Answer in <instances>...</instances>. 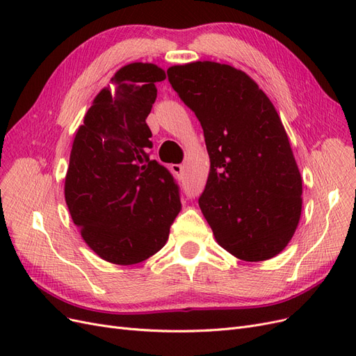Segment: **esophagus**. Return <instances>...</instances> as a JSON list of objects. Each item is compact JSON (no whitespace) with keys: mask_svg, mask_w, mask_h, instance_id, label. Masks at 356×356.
I'll return each mask as SVG.
<instances>
[{"mask_svg":"<svg viewBox=\"0 0 356 356\" xmlns=\"http://www.w3.org/2000/svg\"><path fill=\"white\" fill-rule=\"evenodd\" d=\"M172 170H174V174H182L184 166H182V165H172Z\"/></svg>","mask_w":356,"mask_h":356,"instance_id":"obj_1","label":"esophagus"}]
</instances>
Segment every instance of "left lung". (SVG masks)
<instances>
[{
  "instance_id": "obj_1",
  "label": "left lung",
  "mask_w": 356,
  "mask_h": 356,
  "mask_svg": "<svg viewBox=\"0 0 356 356\" xmlns=\"http://www.w3.org/2000/svg\"><path fill=\"white\" fill-rule=\"evenodd\" d=\"M168 80L203 129L211 170L199 207L215 239L245 261L277 255L297 229L303 187L273 104L224 63L170 67Z\"/></svg>"
}]
</instances>
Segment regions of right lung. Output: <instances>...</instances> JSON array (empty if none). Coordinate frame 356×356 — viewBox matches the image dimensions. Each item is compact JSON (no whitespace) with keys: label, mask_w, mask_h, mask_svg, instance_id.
<instances>
[{"label":"right lung","mask_w":356,"mask_h":356,"mask_svg":"<svg viewBox=\"0 0 356 356\" xmlns=\"http://www.w3.org/2000/svg\"><path fill=\"white\" fill-rule=\"evenodd\" d=\"M165 71L129 63L101 90L74 138L65 200L84 242L104 260L131 266L165 246L181 209L174 175L152 159L145 123Z\"/></svg>","instance_id":"add662e5"}]
</instances>
